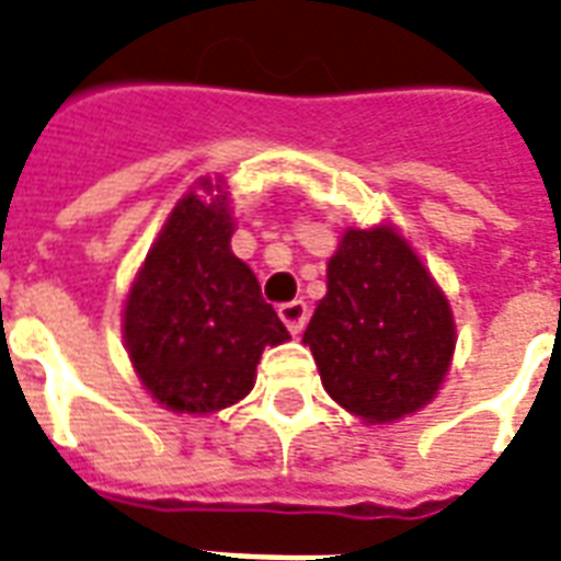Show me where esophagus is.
Returning a JSON list of instances; mask_svg holds the SVG:
<instances>
[{"label": "esophagus", "mask_w": 561, "mask_h": 561, "mask_svg": "<svg viewBox=\"0 0 561 561\" xmlns=\"http://www.w3.org/2000/svg\"><path fill=\"white\" fill-rule=\"evenodd\" d=\"M277 316H280V321L289 328V333H301L310 310H307V304L304 301H286L277 307Z\"/></svg>", "instance_id": "esophagus-1"}]
</instances>
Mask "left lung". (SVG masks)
<instances>
[{"label":"left lung","instance_id":"obj_1","mask_svg":"<svg viewBox=\"0 0 561 561\" xmlns=\"http://www.w3.org/2000/svg\"><path fill=\"white\" fill-rule=\"evenodd\" d=\"M304 342L330 398L383 424L436 394L454 357V319L436 280L392 228L345 231Z\"/></svg>","mask_w":561,"mask_h":561}]
</instances>
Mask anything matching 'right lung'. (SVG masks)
I'll return each instance as SVG.
<instances>
[{"instance_id": "obj_1", "label": "right lung", "mask_w": 561, "mask_h": 561, "mask_svg": "<svg viewBox=\"0 0 561 561\" xmlns=\"http://www.w3.org/2000/svg\"><path fill=\"white\" fill-rule=\"evenodd\" d=\"M225 195H184L151 245L125 304L128 354L169 410H225L251 392L266 345L289 340L260 284L231 251Z\"/></svg>"}]
</instances>
